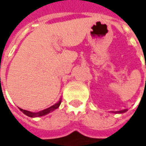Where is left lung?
I'll list each match as a JSON object with an SVG mask.
<instances>
[{"instance_id": "obj_1", "label": "left lung", "mask_w": 146, "mask_h": 146, "mask_svg": "<svg viewBox=\"0 0 146 146\" xmlns=\"http://www.w3.org/2000/svg\"><path fill=\"white\" fill-rule=\"evenodd\" d=\"M127 110H119V111H115V113H116V114H122V113H125Z\"/></svg>"}]
</instances>
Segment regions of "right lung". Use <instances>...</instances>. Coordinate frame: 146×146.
I'll return each instance as SVG.
<instances>
[{
    "label": "right lung",
    "mask_w": 146,
    "mask_h": 146,
    "mask_svg": "<svg viewBox=\"0 0 146 146\" xmlns=\"http://www.w3.org/2000/svg\"><path fill=\"white\" fill-rule=\"evenodd\" d=\"M62 102V99L60 98V100H59L58 102H57L56 104H54L53 106H50V107H48L47 109H44L43 110H40V111H39V112H36V113H34V112H31V111H28V110H23L19 108V110L24 114V115H27V116H29V117H31V118H35V117H40V116H44V115H47L48 113H50V112H52L54 110L58 109L59 107V106H60V104Z\"/></svg>",
    "instance_id": "right-lung-1"
}]
</instances>
